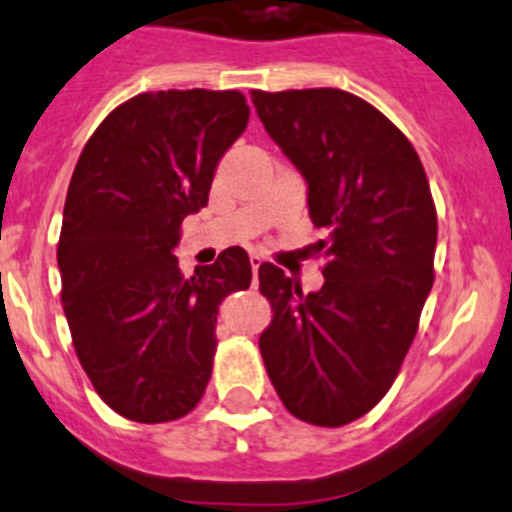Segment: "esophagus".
Returning a JSON list of instances; mask_svg holds the SVG:
<instances>
[{"label": "esophagus", "instance_id": "1", "mask_svg": "<svg viewBox=\"0 0 512 512\" xmlns=\"http://www.w3.org/2000/svg\"><path fill=\"white\" fill-rule=\"evenodd\" d=\"M263 258L261 256H251V271H254V278L258 276V268H261Z\"/></svg>", "mask_w": 512, "mask_h": 512}]
</instances>
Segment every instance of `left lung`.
<instances>
[{
  "label": "left lung",
  "instance_id": "1",
  "mask_svg": "<svg viewBox=\"0 0 512 512\" xmlns=\"http://www.w3.org/2000/svg\"><path fill=\"white\" fill-rule=\"evenodd\" d=\"M258 119L308 184L323 239L321 291L273 263L258 288L273 318L258 338L288 413L338 428L366 416L396 381L433 288L438 216L411 141L341 89L251 91Z\"/></svg>",
  "mask_w": 512,
  "mask_h": 512
}]
</instances>
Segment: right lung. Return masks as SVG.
<instances>
[{"mask_svg": "<svg viewBox=\"0 0 512 512\" xmlns=\"http://www.w3.org/2000/svg\"><path fill=\"white\" fill-rule=\"evenodd\" d=\"M249 124L241 91H146L86 141L69 181L57 261L74 351L101 401L136 423L196 408L216 353V313L251 286L239 246L186 278L181 221L209 204L214 171Z\"/></svg>", "mask_w": 512, "mask_h": 512, "instance_id": "1", "label": "right lung"}]
</instances>
